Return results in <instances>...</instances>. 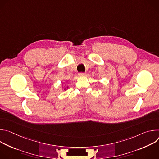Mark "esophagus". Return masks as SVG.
I'll return each instance as SVG.
<instances>
[{"label":"esophagus","mask_w":159,"mask_h":159,"mask_svg":"<svg viewBox=\"0 0 159 159\" xmlns=\"http://www.w3.org/2000/svg\"><path fill=\"white\" fill-rule=\"evenodd\" d=\"M79 76L80 77H84V76H85V73H84V72H80V73H79Z\"/></svg>","instance_id":"esophagus-1"}]
</instances>
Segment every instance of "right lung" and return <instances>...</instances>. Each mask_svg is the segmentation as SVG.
<instances>
[{
	"label": "right lung",
	"instance_id": "add662e5",
	"mask_svg": "<svg viewBox=\"0 0 159 159\" xmlns=\"http://www.w3.org/2000/svg\"><path fill=\"white\" fill-rule=\"evenodd\" d=\"M65 89V90H66V88H65V89Z\"/></svg>",
	"mask_w": 159,
	"mask_h": 159
}]
</instances>
